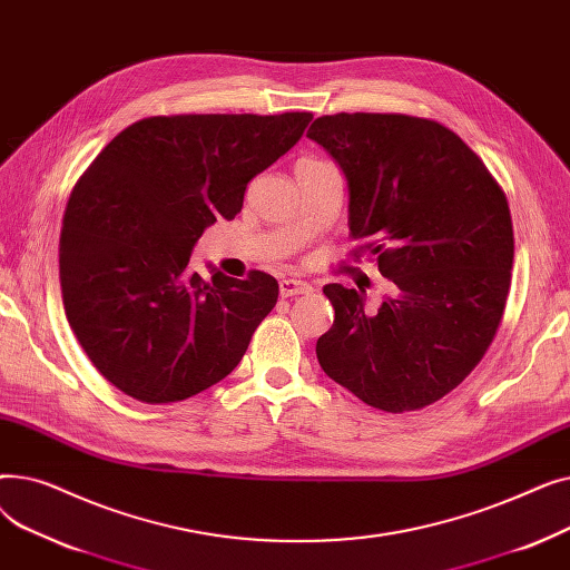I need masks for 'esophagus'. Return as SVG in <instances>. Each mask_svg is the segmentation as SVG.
<instances>
[{
	"mask_svg": "<svg viewBox=\"0 0 570 570\" xmlns=\"http://www.w3.org/2000/svg\"><path fill=\"white\" fill-rule=\"evenodd\" d=\"M314 288L303 282V279H282L279 282V293L282 297H293V295H305V293H312Z\"/></svg>",
	"mask_w": 570,
	"mask_h": 570,
	"instance_id": "esophagus-1",
	"label": "esophagus"
}]
</instances>
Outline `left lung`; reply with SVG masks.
I'll list each match as a JSON object with an SVG mask.
<instances>
[{
	"label": "left lung",
	"instance_id": "left-lung-1",
	"mask_svg": "<svg viewBox=\"0 0 570 570\" xmlns=\"http://www.w3.org/2000/svg\"><path fill=\"white\" fill-rule=\"evenodd\" d=\"M307 136L348 179V235L363 243L353 252L393 282L376 314L355 288H323L335 321L316 342L318 363L374 409H425L455 391L499 331L515 252L505 194L436 119L337 112Z\"/></svg>",
	"mask_w": 570,
	"mask_h": 570
}]
</instances>
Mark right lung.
Segmentation results:
<instances>
[{
    "label": "right lung",
    "instance_id": "1",
    "mask_svg": "<svg viewBox=\"0 0 570 570\" xmlns=\"http://www.w3.org/2000/svg\"><path fill=\"white\" fill-rule=\"evenodd\" d=\"M312 112L155 115L119 131L69 196L59 284L71 331L117 391L170 404L228 376L279 284L191 273L196 239L233 219L249 179L301 140Z\"/></svg>",
    "mask_w": 570,
    "mask_h": 570
}]
</instances>
